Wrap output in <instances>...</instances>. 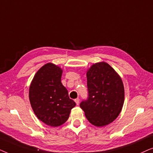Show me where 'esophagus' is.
Listing matches in <instances>:
<instances>
[{
	"instance_id": "esophagus-1",
	"label": "esophagus",
	"mask_w": 153,
	"mask_h": 153,
	"mask_svg": "<svg viewBox=\"0 0 153 153\" xmlns=\"http://www.w3.org/2000/svg\"><path fill=\"white\" fill-rule=\"evenodd\" d=\"M75 102H76V104H77V105H79V101H80V100L79 99V98H76V99H75Z\"/></svg>"
}]
</instances>
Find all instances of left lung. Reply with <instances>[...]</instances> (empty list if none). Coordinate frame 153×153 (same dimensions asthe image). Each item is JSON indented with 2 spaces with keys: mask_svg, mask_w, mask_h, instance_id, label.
<instances>
[{
  "mask_svg": "<svg viewBox=\"0 0 153 153\" xmlns=\"http://www.w3.org/2000/svg\"><path fill=\"white\" fill-rule=\"evenodd\" d=\"M88 98L80 104L88 120L96 127L114 121L122 111L125 89L122 79L105 62H96L86 72Z\"/></svg>",
  "mask_w": 153,
  "mask_h": 153,
  "instance_id": "obj_1",
  "label": "left lung"
}]
</instances>
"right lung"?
Listing matches in <instances>:
<instances>
[{
  "label": "right lung",
  "instance_id": "right-lung-1",
  "mask_svg": "<svg viewBox=\"0 0 153 153\" xmlns=\"http://www.w3.org/2000/svg\"><path fill=\"white\" fill-rule=\"evenodd\" d=\"M62 74L59 66L49 62L37 71L29 87V100L35 116L53 127L64 124L76 106L62 84Z\"/></svg>",
  "mask_w": 153,
  "mask_h": 153
}]
</instances>
